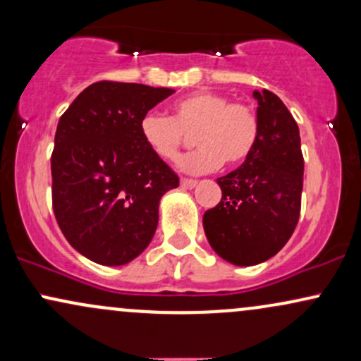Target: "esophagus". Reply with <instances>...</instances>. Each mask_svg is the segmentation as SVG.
<instances>
[{
    "mask_svg": "<svg viewBox=\"0 0 361 361\" xmlns=\"http://www.w3.org/2000/svg\"><path fill=\"white\" fill-rule=\"evenodd\" d=\"M181 186H183V188H193V186H197V180H192V178H181Z\"/></svg>",
    "mask_w": 361,
    "mask_h": 361,
    "instance_id": "esophagus-1",
    "label": "esophagus"
}]
</instances>
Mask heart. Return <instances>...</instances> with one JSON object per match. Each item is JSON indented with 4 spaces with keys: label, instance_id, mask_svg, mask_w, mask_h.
Here are the masks:
<instances>
[{
    "label": "heart",
    "instance_id": "b5f03b06",
    "mask_svg": "<svg viewBox=\"0 0 361 361\" xmlns=\"http://www.w3.org/2000/svg\"><path fill=\"white\" fill-rule=\"evenodd\" d=\"M139 134L152 154L176 161L193 135L197 149L180 161L186 173H209L224 163L238 166L258 146L261 120L244 102H231L215 91H195L171 105V115L149 111L139 122Z\"/></svg>",
    "mask_w": 361,
    "mask_h": 361
}]
</instances>
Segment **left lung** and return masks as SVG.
Wrapping results in <instances>:
<instances>
[{
    "label": "left lung",
    "mask_w": 361,
    "mask_h": 361,
    "mask_svg": "<svg viewBox=\"0 0 361 361\" xmlns=\"http://www.w3.org/2000/svg\"><path fill=\"white\" fill-rule=\"evenodd\" d=\"M258 146L229 175L219 178L222 198L204 214L210 246L238 267L270 259L287 244L300 215L304 156L295 118L268 90L255 91Z\"/></svg>",
    "instance_id": "8db88e82"
}]
</instances>
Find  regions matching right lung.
Returning a JSON list of instances; mask_svg holds the SVG:
<instances>
[{"instance_id": "1", "label": "right lung", "mask_w": 361, "mask_h": 361, "mask_svg": "<svg viewBox=\"0 0 361 361\" xmlns=\"http://www.w3.org/2000/svg\"><path fill=\"white\" fill-rule=\"evenodd\" d=\"M175 91L137 82L98 81L82 90L57 123L52 209L68 243L105 267H120L147 247L159 200L180 178L139 134L149 110Z\"/></svg>"}]
</instances>
